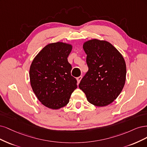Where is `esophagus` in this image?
<instances>
[{
  "mask_svg": "<svg viewBox=\"0 0 147 147\" xmlns=\"http://www.w3.org/2000/svg\"><path fill=\"white\" fill-rule=\"evenodd\" d=\"M82 79V76H79L78 78H77V80H78V82L79 83L80 82V80Z\"/></svg>",
  "mask_w": 147,
  "mask_h": 147,
  "instance_id": "esophagus-1",
  "label": "esophagus"
}]
</instances>
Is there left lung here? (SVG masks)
Masks as SVG:
<instances>
[{
    "label": "left lung",
    "mask_w": 147,
    "mask_h": 147,
    "mask_svg": "<svg viewBox=\"0 0 147 147\" xmlns=\"http://www.w3.org/2000/svg\"><path fill=\"white\" fill-rule=\"evenodd\" d=\"M83 49L87 54L88 71L79 87L93 105L102 107L110 105L120 94L125 84L126 67L123 57L105 40L87 41Z\"/></svg>",
    "instance_id": "obj_1"
}]
</instances>
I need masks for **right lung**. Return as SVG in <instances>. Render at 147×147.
Segmentation results:
<instances>
[{
  "label": "right lung",
  "mask_w": 147,
  "mask_h": 147,
  "mask_svg": "<svg viewBox=\"0 0 147 147\" xmlns=\"http://www.w3.org/2000/svg\"><path fill=\"white\" fill-rule=\"evenodd\" d=\"M72 45L57 42L46 45L33 60L29 77L33 91L42 105L59 109L69 102L78 87L77 80L71 75V65L68 57Z\"/></svg>",
  "instance_id": "add662e5"
}]
</instances>
